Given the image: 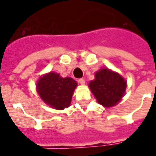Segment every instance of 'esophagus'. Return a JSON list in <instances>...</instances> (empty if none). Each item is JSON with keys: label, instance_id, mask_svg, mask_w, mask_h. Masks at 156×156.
Wrapping results in <instances>:
<instances>
[{"label": "esophagus", "instance_id": "obj_1", "mask_svg": "<svg viewBox=\"0 0 156 156\" xmlns=\"http://www.w3.org/2000/svg\"><path fill=\"white\" fill-rule=\"evenodd\" d=\"M78 81H79V83H80V85H82V86H84L85 83H86L85 80L84 79H82V78H81V79H79V80H78Z\"/></svg>", "mask_w": 156, "mask_h": 156}]
</instances>
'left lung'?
I'll return each mask as SVG.
<instances>
[{"label":"left lung","instance_id":"1","mask_svg":"<svg viewBox=\"0 0 156 156\" xmlns=\"http://www.w3.org/2000/svg\"><path fill=\"white\" fill-rule=\"evenodd\" d=\"M88 87L98 103L105 108L114 107L125 95L126 80L119 73L102 68L95 73V79Z\"/></svg>","mask_w":156,"mask_h":156}]
</instances>
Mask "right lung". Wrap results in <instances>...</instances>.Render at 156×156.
<instances>
[{
    "label": "right lung",
    "mask_w": 156,
    "mask_h": 156,
    "mask_svg": "<svg viewBox=\"0 0 156 156\" xmlns=\"http://www.w3.org/2000/svg\"><path fill=\"white\" fill-rule=\"evenodd\" d=\"M35 87L46 105L52 109L63 110L70 105L77 82L71 77L63 78L59 74L51 71L41 76Z\"/></svg>",
    "instance_id": "1"
}]
</instances>
